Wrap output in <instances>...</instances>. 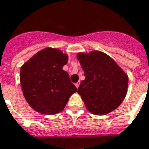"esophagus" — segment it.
<instances>
[{"label": "esophagus", "mask_w": 149, "mask_h": 149, "mask_svg": "<svg viewBox=\"0 0 149 149\" xmlns=\"http://www.w3.org/2000/svg\"><path fill=\"white\" fill-rule=\"evenodd\" d=\"M79 84H80V81H78L77 84H75V86H77V88H79Z\"/></svg>", "instance_id": "34e87169"}]
</instances>
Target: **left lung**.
I'll use <instances>...</instances> for the list:
<instances>
[{"label":"left lung","mask_w":149,"mask_h":149,"mask_svg":"<svg viewBox=\"0 0 149 149\" xmlns=\"http://www.w3.org/2000/svg\"><path fill=\"white\" fill-rule=\"evenodd\" d=\"M77 58L85 75L77 92L86 109L96 115H104L115 110L127 93V75L101 52L79 53Z\"/></svg>","instance_id":"1"}]
</instances>
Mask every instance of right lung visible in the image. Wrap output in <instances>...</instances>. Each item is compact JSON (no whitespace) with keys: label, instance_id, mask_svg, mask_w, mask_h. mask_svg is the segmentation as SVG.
Listing matches in <instances>:
<instances>
[{"label":"right lung","instance_id":"obj_1","mask_svg":"<svg viewBox=\"0 0 149 149\" xmlns=\"http://www.w3.org/2000/svg\"><path fill=\"white\" fill-rule=\"evenodd\" d=\"M68 56L47 48L32 56L21 68L20 81L24 97L31 108L44 114L62 111L77 88L63 70Z\"/></svg>","mask_w":149,"mask_h":149}]
</instances>
